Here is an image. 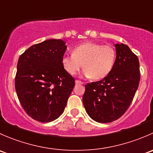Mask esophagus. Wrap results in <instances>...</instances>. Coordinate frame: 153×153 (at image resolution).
<instances>
[{
    "label": "esophagus",
    "instance_id": "34e87169",
    "mask_svg": "<svg viewBox=\"0 0 153 153\" xmlns=\"http://www.w3.org/2000/svg\"><path fill=\"white\" fill-rule=\"evenodd\" d=\"M75 84H76L77 85H80V84H83L84 83H83L82 81H78V80H76V81H75Z\"/></svg>",
    "mask_w": 153,
    "mask_h": 153
}]
</instances>
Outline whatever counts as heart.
<instances>
[{"instance_id":"b5f03b06","label":"heart","mask_w":153,"mask_h":153,"mask_svg":"<svg viewBox=\"0 0 153 153\" xmlns=\"http://www.w3.org/2000/svg\"><path fill=\"white\" fill-rule=\"evenodd\" d=\"M115 58L116 52L112 46L86 42L74 48L72 55H64L61 61L69 75H75L84 64L85 76L101 80L110 73Z\"/></svg>"}]
</instances>
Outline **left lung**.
<instances>
[{"label": "left lung", "mask_w": 153, "mask_h": 153, "mask_svg": "<svg viewBox=\"0 0 153 153\" xmlns=\"http://www.w3.org/2000/svg\"><path fill=\"white\" fill-rule=\"evenodd\" d=\"M116 59L110 73L96 82L85 85L83 103L88 115L99 123L121 118L130 106L139 85L138 56L127 45L115 44Z\"/></svg>", "instance_id": "8db88e82"}]
</instances>
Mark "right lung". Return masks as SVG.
<instances>
[{
	"label": "right lung",
	"mask_w": 153,
	"mask_h": 153,
	"mask_svg": "<svg viewBox=\"0 0 153 153\" xmlns=\"http://www.w3.org/2000/svg\"><path fill=\"white\" fill-rule=\"evenodd\" d=\"M61 39L35 44L21 55L15 85L27 115L39 122H50L64 111L75 79L64 69L67 47Z\"/></svg>",
	"instance_id": "right-lung-1"
}]
</instances>
